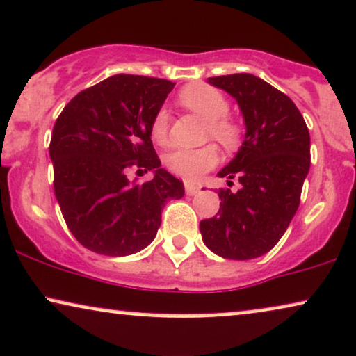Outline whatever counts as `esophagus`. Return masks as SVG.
Returning a JSON list of instances; mask_svg holds the SVG:
<instances>
[{"label": "esophagus", "mask_w": 356, "mask_h": 356, "mask_svg": "<svg viewBox=\"0 0 356 356\" xmlns=\"http://www.w3.org/2000/svg\"><path fill=\"white\" fill-rule=\"evenodd\" d=\"M199 192V187L192 182H186V194L187 195H195Z\"/></svg>", "instance_id": "34e87169"}]
</instances>
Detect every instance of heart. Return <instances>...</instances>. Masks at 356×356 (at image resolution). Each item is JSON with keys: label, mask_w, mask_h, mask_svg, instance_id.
<instances>
[{"label": "heart", "mask_w": 356, "mask_h": 356, "mask_svg": "<svg viewBox=\"0 0 356 356\" xmlns=\"http://www.w3.org/2000/svg\"><path fill=\"white\" fill-rule=\"evenodd\" d=\"M179 102L184 108L205 119L209 124L207 136L224 147L234 149L241 143V126L227 115L230 108L229 101L219 89L204 83L189 84L179 94ZM167 132H169V114L165 109H159L152 119L151 136L157 144H165ZM217 161H219V154L216 147L207 145L195 151L177 149V151L165 154L164 165L170 172L181 175L187 181H197L200 175L211 170Z\"/></svg>", "instance_id": "obj_1"}]
</instances>
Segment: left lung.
<instances>
[{
	"label": "left lung",
	"instance_id": "1",
	"mask_svg": "<svg viewBox=\"0 0 356 356\" xmlns=\"http://www.w3.org/2000/svg\"><path fill=\"white\" fill-rule=\"evenodd\" d=\"M237 101L245 137L232 161L220 170L227 184L238 179L241 189H220V211L200 222V234L213 254L250 260L275 247L292 222L310 169V134L293 101L254 74L209 78Z\"/></svg>",
	"mask_w": 356,
	"mask_h": 356
}]
</instances>
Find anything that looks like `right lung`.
Instances as JSON below:
<instances>
[{
	"label": "right lung",
	"instance_id": "1",
	"mask_svg": "<svg viewBox=\"0 0 356 356\" xmlns=\"http://www.w3.org/2000/svg\"><path fill=\"white\" fill-rule=\"evenodd\" d=\"M172 89L167 79L115 74L81 91L56 119V199L71 234L96 254L140 252L156 238L167 200L184 197L182 181L162 169L151 140L154 115ZM129 166L154 177L131 183Z\"/></svg>",
	"mask_w": 356,
	"mask_h": 356
}]
</instances>
